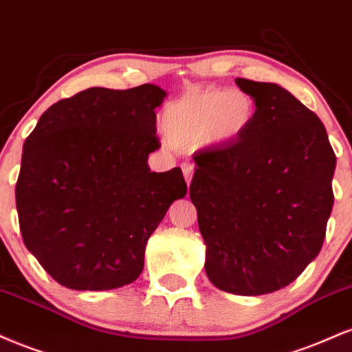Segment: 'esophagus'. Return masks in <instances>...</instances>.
Segmentation results:
<instances>
[{
  "label": "esophagus",
  "instance_id": "1",
  "mask_svg": "<svg viewBox=\"0 0 352 352\" xmlns=\"http://www.w3.org/2000/svg\"><path fill=\"white\" fill-rule=\"evenodd\" d=\"M181 169H183L184 177H186V183H191L192 175H194V164L192 163H183L181 164Z\"/></svg>",
  "mask_w": 352,
  "mask_h": 352
}]
</instances>
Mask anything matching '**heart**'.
<instances>
[{
  "instance_id": "obj_1",
  "label": "heart",
  "mask_w": 352,
  "mask_h": 352,
  "mask_svg": "<svg viewBox=\"0 0 352 352\" xmlns=\"http://www.w3.org/2000/svg\"><path fill=\"white\" fill-rule=\"evenodd\" d=\"M254 118V102L241 90L206 89L169 103L163 125L169 142L188 146L202 138L221 143L239 136Z\"/></svg>"
}]
</instances>
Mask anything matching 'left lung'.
<instances>
[{
	"label": "left lung",
	"mask_w": 352,
	"mask_h": 352,
	"mask_svg": "<svg viewBox=\"0 0 352 352\" xmlns=\"http://www.w3.org/2000/svg\"><path fill=\"white\" fill-rule=\"evenodd\" d=\"M254 118L194 155L189 186L219 290L257 296L301 275L323 247L336 155L321 120L276 84L235 78Z\"/></svg>",
	"instance_id": "8db88e82"
}]
</instances>
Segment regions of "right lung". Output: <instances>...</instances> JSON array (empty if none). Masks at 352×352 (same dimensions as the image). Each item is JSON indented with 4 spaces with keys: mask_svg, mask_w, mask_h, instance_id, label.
Instances as JSON below:
<instances>
[{
    "mask_svg": "<svg viewBox=\"0 0 352 352\" xmlns=\"http://www.w3.org/2000/svg\"><path fill=\"white\" fill-rule=\"evenodd\" d=\"M164 97L151 84L92 87L49 107L24 142L16 183L21 235L62 287L135 282L148 239L186 196L181 168L148 166L161 146L155 109Z\"/></svg>",
    "mask_w": 352,
    "mask_h": 352,
    "instance_id": "right-lung-1",
    "label": "right lung"
}]
</instances>
